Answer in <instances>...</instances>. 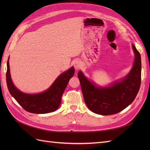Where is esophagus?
<instances>
[{
  "instance_id": "1",
  "label": "esophagus",
  "mask_w": 150,
  "mask_h": 150,
  "mask_svg": "<svg viewBox=\"0 0 150 150\" xmlns=\"http://www.w3.org/2000/svg\"><path fill=\"white\" fill-rule=\"evenodd\" d=\"M74 67L76 69H79L82 67V64L79 60H76L74 62Z\"/></svg>"
}]
</instances>
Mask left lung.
<instances>
[{"mask_svg": "<svg viewBox=\"0 0 150 150\" xmlns=\"http://www.w3.org/2000/svg\"><path fill=\"white\" fill-rule=\"evenodd\" d=\"M134 61L129 73L119 82L108 87H98L79 71L78 73L84 101L89 110L101 115L116 114L132 103L139 91L141 84L142 62L139 52L134 45Z\"/></svg>", "mask_w": 150, "mask_h": 150, "instance_id": "obj_1", "label": "left lung"}]
</instances>
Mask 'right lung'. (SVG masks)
<instances>
[{
	"label": "right lung",
	"instance_id": "obj_1",
	"mask_svg": "<svg viewBox=\"0 0 150 150\" xmlns=\"http://www.w3.org/2000/svg\"><path fill=\"white\" fill-rule=\"evenodd\" d=\"M7 66L6 81L9 93L25 111L35 114H46L57 110L68 82L74 74V68L71 67L59 76L47 90L41 93L30 94L22 93L16 88L11 79L8 59Z\"/></svg>",
	"mask_w": 150,
	"mask_h": 150
}]
</instances>
